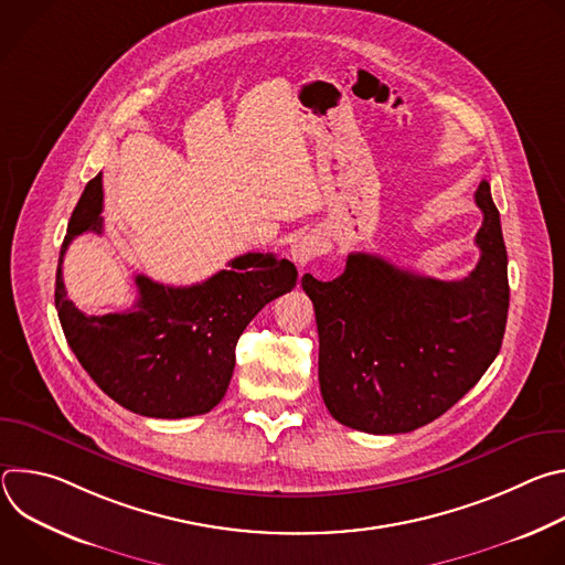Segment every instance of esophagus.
<instances>
[{
    "mask_svg": "<svg viewBox=\"0 0 565 565\" xmlns=\"http://www.w3.org/2000/svg\"><path fill=\"white\" fill-rule=\"evenodd\" d=\"M321 253H324V244H321V238L317 234H306L301 236L297 244L292 246L290 250V257L295 264L299 266H306L308 262H312L315 257H319Z\"/></svg>",
    "mask_w": 565,
    "mask_h": 565,
    "instance_id": "34e87169",
    "label": "esophagus"
}]
</instances>
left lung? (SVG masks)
<instances>
[{
    "label": "left lung",
    "mask_w": 565,
    "mask_h": 565,
    "mask_svg": "<svg viewBox=\"0 0 565 565\" xmlns=\"http://www.w3.org/2000/svg\"><path fill=\"white\" fill-rule=\"evenodd\" d=\"M473 201L480 259L460 281L366 253H351L333 281L301 277L317 319L319 388L338 423L366 434L414 431L451 409L499 355L508 253L488 181Z\"/></svg>",
    "instance_id": "obj_1"
}]
</instances>
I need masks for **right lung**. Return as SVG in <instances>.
<instances>
[{
    "label": "right lung",
    "mask_w": 565,
    "mask_h": 565,
    "mask_svg": "<svg viewBox=\"0 0 565 565\" xmlns=\"http://www.w3.org/2000/svg\"><path fill=\"white\" fill-rule=\"evenodd\" d=\"M103 174L79 196L55 273V308L77 362L120 407L147 418H190L223 399L234 349L253 317L290 292L297 268L275 255L248 253L194 286H163L136 275L138 301L127 312L85 315L66 297L62 259L71 241L103 234Z\"/></svg>",
    "instance_id": "obj_1"
}]
</instances>
